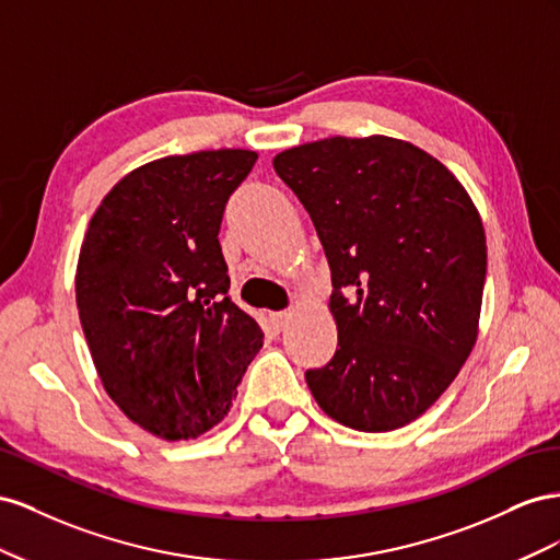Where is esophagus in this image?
Returning <instances> with one entry per match:
<instances>
[{
    "label": "esophagus",
    "instance_id": "1",
    "mask_svg": "<svg viewBox=\"0 0 560 560\" xmlns=\"http://www.w3.org/2000/svg\"><path fill=\"white\" fill-rule=\"evenodd\" d=\"M289 316H291V312H269V324H271V328L275 330H281L283 326H285V322H289Z\"/></svg>",
    "mask_w": 560,
    "mask_h": 560
}]
</instances>
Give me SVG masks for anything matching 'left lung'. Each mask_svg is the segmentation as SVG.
I'll return each instance as SVG.
<instances>
[{"instance_id":"left-lung-1","label":"left lung","mask_w":560,"mask_h":560,"mask_svg":"<svg viewBox=\"0 0 560 560\" xmlns=\"http://www.w3.org/2000/svg\"><path fill=\"white\" fill-rule=\"evenodd\" d=\"M330 267L338 349L305 373L322 410L359 431L404 427L471 354L486 232L439 159L387 136L326 138L275 156Z\"/></svg>"}]
</instances>
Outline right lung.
I'll return each instance as SVG.
<instances>
[{
    "mask_svg": "<svg viewBox=\"0 0 560 560\" xmlns=\"http://www.w3.org/2000/svg\"><path fill=\"white\" fill-rule=\"evenodd\" d=\"M258 154L206 150L131 171L93 213L77 262V310L95 371L126 418L166 441L225 418L262 347L230 300L218 242L232 191Z\"/></svg>",
    "mask_w": 560,
    "mask_h": 560,
    "instance_id": "add662e5",
    "label": "right lung"
}]
</instances>
